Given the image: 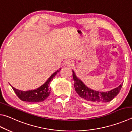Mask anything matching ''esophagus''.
Masks as SVG:
<instances>
[{"label":"esophagus","mask_w":132,"mask_h":132,"mask_svg":"<svg viewBox=\"0 0 132 132\" xmlns=\"http://www.w3.org/2000/svg\"><path fill=\"white\" fill-rule=\"evenodd\" d=\"M63 64L65 66H67L71 67L73 65V63L72 61H70V60H67V61L64 62Z\"/></svg>","instance_id":"obj_1"}]
</instances>
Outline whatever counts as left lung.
Masks as SVG:
<instances>
[{
  "instance_id": "obj_1",
  "label": "left lung",
  "mask_w": 132,
  "mask_h": 132,
  "mask_svg": "<svg viewBox=\"0 0 132 132\" xmlns=\"http://www.w3.org/2000/svg\"><path fill=\"white\" fill-rule=\"evenodd\" d=\"M72 71L75 91L82 98V100L86 102L95 104L106 103L112 100L121 90L122 84H120L117 88L105 92L92 90L87 87L84 82L77 76L74 70Z\"/></svg>"
}]
</instances>
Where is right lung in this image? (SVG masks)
<instances>
[{"label": "right lung", "instance_id": "add662e5", "mask_svg": "<svg viewBox=\"0 0 132 132\" xmlns=\"http://www.w3.org/2000/svg\"><path fill=\"white\" fill-rule=\"evenodd\" d=\"M61 69L62 68H60L59 70L53 73L44 84H42L41 86L35 90L22 91L15 88L13 86H12V87L18 96V97L22 101L29 102H39L44 101L48 98L51 93V81L53 80L57 73L59 72Z\"/></svg>", "mask_w": 132, "mask_h": 132}]
</instances>
